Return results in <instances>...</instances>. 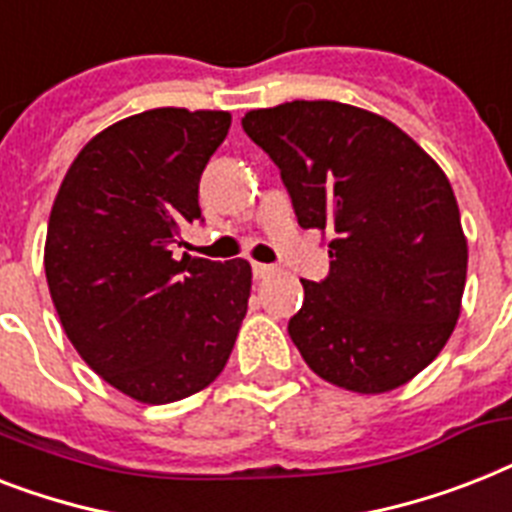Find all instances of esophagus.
Returning a JSON list of instances; mask_svg holds the SVG:
<instances>
[{"label": "esophagus", "mask_w": 512, "mask_h": 512, "mask_svg": "<svg viewBox=\"0 0 512 512\" xmlns=\"http://www.w3.org/2000/svg\"><path fill=\"white\" fill-rule=\"evenodd\" d=\"M252 273H255V278H270L276 273V268L265 263H252Z\"/></svg>", "instance_id": "1"}]
</instances>
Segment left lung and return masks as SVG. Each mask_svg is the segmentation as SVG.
Segmentation results:
<instances>
[{"mask_svg": "<svg viewBox=\"0 0 512 512\" xmlns=\"http://www.w3.org/2000/svg\"><path fill=\"white\" fill-rule=\"evenodd\" d=\"M299 226L328 234L331 270L302 281L289 336L310 371L357 394L407 384L460 318L468 242L444 170L376 112L342 102L249 110Z\"/></svg>", "mask_w": 512, "mask_h": 512, "instance_id": "8db88e82", "label": "left lung"}]
</instances>
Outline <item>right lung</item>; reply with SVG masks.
<instances>
[{
    "instance_id": "1",
    "label": "right lung",
    "mask_w": 512,
    "mask_h": 512,
    "mask_svg": "<svg viewBox=\"0 0 512 512\" xmlns=\"http://www.w3.org/2000/svg\"><path fill=\"white\" fill-rule=\"evenodd\" d=\"M223 110L157 107L99 131L62 178L44 270L70 344L131 400L168 405L226 368L247 315V260H181L202 220L199 176L223 144Z\"/></svg>"
}]
</instances>
